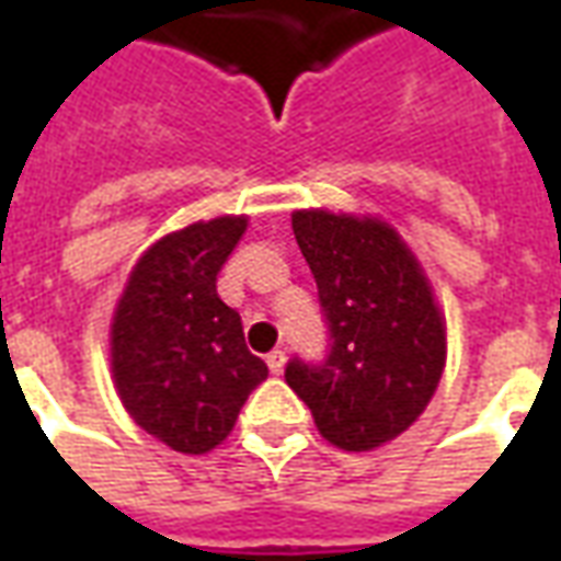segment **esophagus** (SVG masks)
Returning a JSON list of instances; mask_svg holds the SVG:
<instances>
[{"label":"esophagus","mask_w":561,"mask_h":561,"mask_svg":"<svg viewBox=\"0 0 561 561\" xmlns=\"http://www.w3.org/2000/svg\"><path fill=\"white\" fill-rule=\"evenodd\" d=\"M267 366L273 376H279L282 369H285V352H282V348H273V352L267 354Z\"/></svg>","instance_id":"1"}]
</instances>
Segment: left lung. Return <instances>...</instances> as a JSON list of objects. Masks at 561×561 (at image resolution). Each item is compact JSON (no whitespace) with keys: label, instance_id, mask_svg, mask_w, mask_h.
<instances>
[{"label":"left lung","instance_id":"obj_1","mask_svg":"<svg viewBox=\"0 0 561 561\" xmlns=\"http://www.w3.org/2000/svg\"><path fill=\"white\" fill-rule=\"evenodd\" d=\"M291 228L316 276L330 352L318 364L294 357L285 381L330 445L381 447L421 417L445 369L433 285L388 221L297 209Z\"/></svg>","mask_w":561,"mask_h":561}]
</instances>
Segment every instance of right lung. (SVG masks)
Instances as JSON below:
<instances>
[{
  "mask_svg": "<svg viewBox=\"0 0 561 561\" xmlns=\"http://www.w3.org/2000/svg\"><path fill=\"white\" fill-rule=\"evenodd\" d=\"M245 216L195 221L140 255L111 324V369L140 430L180 454H207L237 423L267 364L245 348L243 321L216 276Z\"/></svg>",
  "mask_w": 561,
  "mask_h": 561,
  "instance_id": "add662e5",
  "label": "right lung"
}]
</instances>
